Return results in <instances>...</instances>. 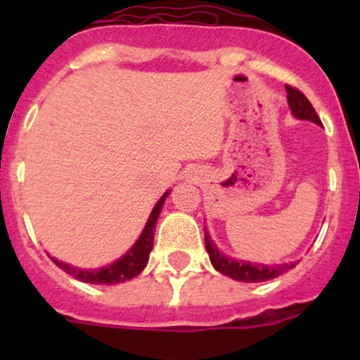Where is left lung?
<instances>
[{"instance_id": "8db88e82", "label": "left lung", "mask_w": 360, "mask_h": 360, "mask_svg": "<svg viewBox=\"0 0 360 360\" xmlns=\"http://www.w3.org/2000/svg\"><path fill=\"white\" fill-rule=\"evenodd\" d=\"M287 98H288V108H290L292 115L299 120H310V122L323 126L321 119L317 117L316 110L311 108L310 101L304 97L303 94L292 86H287ZM205 249H207L209 259H211L212 266L218 270L219 274H225L229 278L236 279V281L243 283H262L274 279L281 276L283 272L294 269L299 262H288V263H279V265H263V263H250L243 262V259H234L231 256H225L224 252H219V249L211 240V234L205 229Z\"/></svg>"}]
</instances>
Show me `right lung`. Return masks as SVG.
<instances>
[{"label":"right lung","instance_id":"add662e5","mask_svg":"<svg viewBox=\"0 0 360 360\" xmlns=\"http://www.w3.org/2000/svg\"><path fill=\"white\" fill-rule=\"evenodd\" d=\"M169 195V191H165L162 198L155 203L151 214H149L148 221H146V227L142 229L139 240L133 243L131 249L124 254L122 257H119L117 262L110 263V265H104L101 269H79V266H73L70 263L59 262L56 257H52V262L56 263L59 269H63L66 274L73 276L75 279L82 283H91V285H115V283H124L133 279L135 276H139L142 270L146 269L149 259V254L153 250V238H155V225L158 221V216H160L162 207H164V202Z\"/></svg>","mask_w":360,"mask_h":360}]
</instances>
